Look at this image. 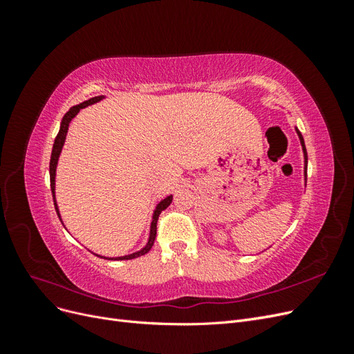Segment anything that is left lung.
<instances>
[{"label": "left lung", "mask_w": 354, "mask_h": 354, "mask_svg": "<svg viewBox=\"0 0 354 354\" xmlns=\"http://www.w3.org/2000/svg\"><path fill=\"white\" fill-rule=\"evenodd\" d=\"M295 131H297V136L299 138V143H301V147H303V156H304V186H306V181H307V151H306L304 138H303L301 133H299V130H298L297 127H295Z\"/></svg>", "instance_id": "obj_1"}]
</instances>
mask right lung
Instances as JSON below:
<instances>
[{
  "mask_svg": "<svg viewBox=\"0 0 354 354\" xmlns=\"http://www.w3.org/2000/svg\"><path fill=\"white\" fill-rule=\"evenodd\" d=\"M104 99V95H95V97H91L88 100H85L77 106H72V108L65 113V116L62 118V122H60V130L57 133V137L55 140V145H53V151H51V159H50V186H51V194H53V199H55V208H56V212L57 216L63 224V220H62V216H60V211H59V205H57V201H56V169H57V164H59V158H60V153H62V149L63 146H65V140H66V136H68V130H69V124L71 121L73 120L75 116L78 115V112L84 108H87V106L90 104H94L97 103L100 100ZM173 202V195H168L167 198L160 199L156 207L153 209V214H152V221H151V229H149V238H147V242L146 245L143 246L142 250H138L136 252H131L128 255H121V257H104V255H100V254H95L93 252L94 255L100 257V259H106V260H112V261H122V260H133V259H137V257H142L145 254H147L149 251H151V248L153 246V242H155V238H156V223H158V217L159 214L162 212L169 203ZM65 226V224H63Z\"/></svg>",
  "mask_w": 354,
  "mask_h": 354,
  "instance_id": "obj_1",
  "label": "right lung"
}]
</instances>
